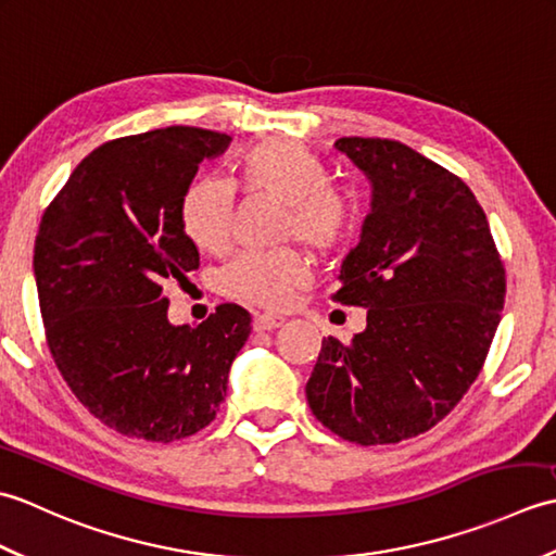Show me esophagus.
Returning a JSON list of instances; mask_svg holds the SVG:
<instances>
[{"label": "esophagus", "instance_id": "1", "mask_svg": "<svg viewBox=\"0 0 556 556\" xmlns=\"http://www.w3.org/2000/svg\"><path fill=\"white\" fill-rule=\"evenodd\" d=\"M285 325V317L275 313H257L253 317V329L255 332H265V329H277Z\"/></svg>", "mask_w": 556, "mask_h": 556}]
</instances>
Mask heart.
<instances>
[{"mask_svg":"<svg viewBox=\"0 0 556 556\" xmlns=\"http://www.w3.org/2000/svg\"><path fill=\"white\" fill-rule=\"evenodd\" d=\"M233 181L245 193H265L285 203L281 236L299 239L313 253H334L353 233L356 203L332 184L327 164L291 140H267L251 148L233 167ZM233 188L200 179L181 195L179 222L198 251L222 253L231 236ZM311 260L299 248L245 251L222 269L227 296L263 308H281L308 285Z\"/></svg>","mask_w":556,"mask_h":556,"instance_id":"heart-1","label":"heart"}]
</instances>
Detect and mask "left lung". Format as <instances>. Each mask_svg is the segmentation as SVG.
Segmentation results:
<instances>
[{
  "instance_id": "obj_1",
  "label": "left lung",
  "mask_w": 556,
  "mask_h": 556,
  "mask_svg": "<svg viewBox=\"0 0 556 556\" xmlns=\"http://www.w3.org/2000/svg\"><path fill=\"white\" fill-rule=\"evenodd\" d=\"M372 184L334 301L368 308L349 344L323 339L305 396L341 440L396 444L454 410L485 365L506 271L485 212L456 174L399 140L339 138Z\"/></svg>"
}]
</instances>
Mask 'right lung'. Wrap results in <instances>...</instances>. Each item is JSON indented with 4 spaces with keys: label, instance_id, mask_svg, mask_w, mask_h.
Instances as JSON below:
<instances>
[{
    "label": "right lung",
    "instance_id": "1",
    "mask_svg": "<svg viewBox=\"0 0 556 556\" xmlns=\"http://www.w3.org/2000/svg\"><path fill=\"white\" fill-rule=\"evenodd\" d=\"M229 140L195 126L110 140L71 172L35 236L54 365L92 416L136 440L167 444L207 428L251 334V315L236 303L198 327H174L162 293L200 265L179 203L198 164Z\"/></svg>",
    "mask_w": 556,
    "mask_h": 556
}]
</instances>
